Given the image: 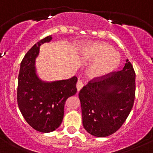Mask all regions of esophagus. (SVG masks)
Wrapping results in <instances>:
<instances>
[{"instance_id": "obj_1", "label": "esophagus", "mask_w": 153, "mask_h": 153, "mask_svg": "<svg viewBox=\"0 0 153 153\" xmlns=\"http://www.w3.org/2000/svg\"><path fill=\"white\" fill-rule=\"evenodd\" d=\"M83 86H84L83 82H82V80H78V82H77V85H76L77 90H78V91H80V90H81L82 88V87H83Z\"/></svg>"}]
</instances>
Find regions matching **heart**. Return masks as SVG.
Wrapping results in <instances>:
<instances>
[{
	"label": "heart",
	"instance_id": "b5f03b06",
	"mask_svg": "<svg viewBox=\"0 0 153 153\" xmlns=\"http://www.w3.org/2000/svg\"><path fill=\"white\" fill-rule=\"evenodd\" d=\"M85 51L88 57L99 60L90 71V74L93 77H102L113 73L118 68L120 62L118 53L107 43H93L89 45Z\"/></svg>",
	"mask_w": 153,
	"mask_h": 153
}]
</instances>
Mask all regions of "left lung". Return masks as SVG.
Listing matches in <instances>:
<instances>
[{
  "mask_svg": "<svg viewBox=\"0 0 153 153\" xmlns=\"http://www.w3.org/2000/svg\"><path fill=\"white\" fill-rule=\"evenodd\" d=\"M135 95V73L128 59L121 71L90 80L79 93L86 131L98 137L116 132L129 115Z\"/></svg>",
  "mask_w": 153,
  "mask_h": 153,
  "instance_id": "8db88e82",
  "label": "left lung"
}]
</instances>
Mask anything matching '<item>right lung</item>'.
I'll return each instance as SVG.
<instances>
[{"label": "right lung", "mask_w": 153, "mask_h": 153, "mask_svg": "<svg viewBox=\"0 0 153 153\" xmlns=\"http://www.w3.org/2000/svg\"><path fill=\"white\" fill-rule=\"evenodd\" d=\"M51 40L52 36H47L27 51L21 61L18 75V108L25 121L41 132H53L60 126L65 101L77 93L76 76L68 80L45 82L37 75L35 65L40 46Z\"/></svg>", "instance_id": "obj_1"}]
</instances>
